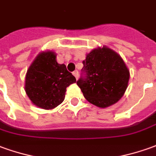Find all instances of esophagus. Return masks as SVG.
I'll use <instances>...</instances> for the list:
<instances>
[{
  "label": "esophagus",
  "mask_w": 156,
  "mask_h": 156,
  "mask_svg": "<svg viewBox=\"0 0 156 156\" xmlns=\"http://www.w3.org/2000/svg\"><path fill=\"white\" fill-rule=\"evenodd\" d=\"M73 75H74V76L76 78V80L78 79V77H79V72H78V70H75V71L73 72Z\"/></svg>",
  "instance_id": "obj_1"
}]
</instances>
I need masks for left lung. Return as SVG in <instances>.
<instances>
[{
  "label": "left lung",
  "instance_id": "left-lung-1",
  "mask_svg": "<svg viewBox=\"0 0 156 156\" xmlns=\"http://www.w3.org/2000/svg\"><path fill=\"white\" fill-rule=\"evenodd\" d=\"M82 64V76L76 83L87 100L106 108L121 99L130 78L121 56L109 47H98L87 55Z\"/></svg>",
  "mask_w": 156,
  "mask_h": 156
}]
</instances>
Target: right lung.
I'll list each match as a JSON object with an SVG mask.
<instances>
[{
    "mask_svg": "<svg viewBox=\"0 0 156 156\" xmlns=\"http://www.w3.org/2000/svg\"><path fill=\"white\" fill-rule=\"evenodd\" d=\"M76 81L65 64H58L54 51H42L27 70L25 92L37 107L51 109L64 100L66 88Z\"/></svg>",
    "mask_w": 156,
    "mask_h": 156,
    "instance_id": "add662e5",
    "label": "right lung"
}]
</instances>
